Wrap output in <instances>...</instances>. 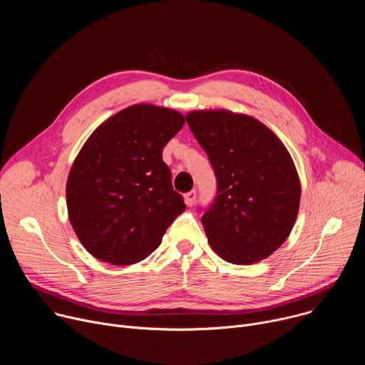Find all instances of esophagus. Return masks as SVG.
<instances>
[{
  "instance_id": "esophagus-1",
  "label": "esophagus",
  "mask_w": 365,
  "mask_h": 365,
  "mask_svg": "<svg viewBox=\"0 0 365 365\" xmlns=\"http://www.w3.org/2000/svg\"><path fill=\"white\" fill-rule=\"evenodd\" d=\"M195 199H196V190H190V192H187V193L185 195V202H186L187 206H192L193 202H195Z\"/></svg>"
}]
</instances>
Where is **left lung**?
<instances>
[{"instance_id": "left-lung-1", "label": "left lung", "mask_w": 365, "mask_h": 365, "mask_svg": "<svg viewBox=\"0 0 365 365\" xmlns=\"http://www.w3.org/2000/svg\"><path fill=\"white\" fill-rule=\"evenodd\" d=\"M186 121L214 168L218 192L202 217L212 250L228 263L254 264L290 235L300 179L282 140L251 115L197 110Z\"/></svg>"}]
</instances>
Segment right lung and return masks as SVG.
<instances>
[{"instance_id": "obj_1", "label": "right lung", "mask_w": 365, "mask_h": 365, "mask_svg": "<svg viewBox=\"0 0 365 365\" xmlns=\"http://www.w3.org/2000/svg\"><path fill=\"white\" fill-rule=\"evenodd\" d=\"M183 124L176 110L135 103L88 137L68 176L66 205L91 255L114 266L135 264L160 245L186 210L162 158Z\"/></svg>"}]
</instances>
